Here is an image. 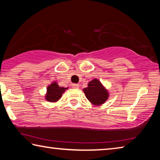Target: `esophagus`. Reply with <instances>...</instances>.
Listing matches in <instances>:
<instances>
[{"instance_id":"esophagus-1","label":"esophagus","mask_w":160,"mask_h":160,"mask_svg":"<svg viewBox=\"0 0 160 160\" xmlns=\"http://www.w3.org/2000/svg\"><path fill=\"white\" fill-rule=\"evenodd\" d=\"M72 88H79V85H78V84H72Z\"/></svg>"}]
</instances>
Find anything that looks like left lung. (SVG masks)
I'll list each match as a JSON object with an SVG mask.
<instances>
[{
	"mask_svg": "<svg viewBox=\"0 0 160 160\" xmlns=\"http://www.w3.org/2000/svg\"><path fill=\"white\" fill-rule=\"evenodd\" d=\"M84 93L89 101L95 106H99L107 101L109 92L98 80L94 79L83 89Z\"/></svg>",
	"mask_w": 160,
	"mask_h": 160,
	"instance_id": "obj_1",
	"label": "left lung"
}]
</instances>
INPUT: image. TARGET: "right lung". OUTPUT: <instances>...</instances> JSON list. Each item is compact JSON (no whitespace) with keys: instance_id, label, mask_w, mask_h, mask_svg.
<instances>
[{"instance_id":"1","label":"right lung","mask_w":160,"mask_h":160,"mask_svg":"<svg viewBox=\"0 0 160 160\" xmlns=\"http://www.w3.org/2000/svg\"><path fill=\"white\" fill-rule=\"evenodd\" d=\"M68 88H64L63 87H59L57 82H53L51 83L47 88V92L46 94V99L48 102H55L60 99L65 90H67Z\"/></svg>"}]
</instances>
